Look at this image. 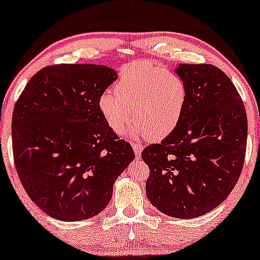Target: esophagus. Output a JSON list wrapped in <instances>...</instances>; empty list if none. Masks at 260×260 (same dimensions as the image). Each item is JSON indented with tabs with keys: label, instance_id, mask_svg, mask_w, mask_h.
Here are the masks:
<instances>
[{
	"label": "esophagus",
	"instance_id": "1",
	"mask_svg": "<svg viewBox=\"0 0 260 260\" xmlns=\"http://www.w3.org/2000/svg\"><path fill=\"white\" fill-rule=\"evenodd\" d=\"M133 150H134V154H136L137 158L140 157V155H142V151L144 149V146L142 145V144H133Z\"/></svg>",
	"mask_w": 260,
	"mask_h": 260
}]
</instances>
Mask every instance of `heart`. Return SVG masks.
<instances>
[{"instance_id":"obj_1","label":"heart","mask_w":260,"mask_h":260,"mask_svg":"<svg viewBox=\"0 0 260 260\" xmlns=\"http://www.w3.org/2000/svg\"><path fill=\"white\" fill-rule=\"evenodd\" d=\"M116 89H106L98 108L106 124L121 133L132 120L131 136L165 139L176 129L187 102L185 81L150 61H134L122 69Z\"/></svg>"}]
</instances>
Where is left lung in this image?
<instances>
[{
  "label": "left lung",
  "mask_w": 260,
  "mask_h": 260,
  "mask_svg": "<svg viewBox=\"0 0 260 260\" xmlns=\"http://www.w3.org/2000/svg\"><path fill=\"white\" fill-rule=\"evenodd\" d=\"M187 102L176 129L144 149L146 196L168 217L191 219L219 206L245 162L247 115L229 77L208 64H179Z\"/></svg>",
  "instance_id": "8db88e82"
}]
</instances>
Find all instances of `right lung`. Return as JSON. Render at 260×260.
<instances>
[{"instance_id":"1","label":"right lung","mask_w":260,"mask_h":260,"mask_svg":"<svg viewBox=\"0 0 260 260\" xmlns=\"http://www.w3.org/2000/svg\"><path fill=\"white\" fill-rule=\"evenodd\" d=\"M116 80V71L105 65H52L31 77L14 106L18 176L29 198L54 219L99 214L136 157L98 108L100 94Z\"/></svg>"}]
</instances>
